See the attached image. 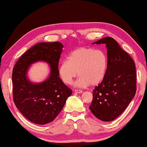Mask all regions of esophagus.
I'll use <instances>...</instances> for the list:
<instances>
[{"label":"esophagus","mask_w":147,"mask_h":147,"mask_svg":"<svg viewBox=\"0 0 147 147\" xmlns=\"http://www.w3.org/2000/svg\"><path fill=\"white\" fill-rule=\"evenodd\" d=\"M74 92H76V93H82V91L80 90V89H74Z\"/></svg>","instance_id":"obj_1"}]
</instances>
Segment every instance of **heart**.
<instances>
[{
  "mask_svg": "<svg viewBox=\"0 0 147 147\" xmlns=\"http://www.w3.org/2000/svg\"><path fill=\"white\" fill-rule=\"evenodd\" d=\"M107 67L108 58L104 51L80 47L70 53L67 60L61 63L58 72L65 84H71L78 72L80 77L77 86H96L105 77Z\"/></svg>",
  "mask_w": 147,
  "mask_h": 147,
  "instance_id": "heart-1",
  "label": "heart"
}]
</instances>
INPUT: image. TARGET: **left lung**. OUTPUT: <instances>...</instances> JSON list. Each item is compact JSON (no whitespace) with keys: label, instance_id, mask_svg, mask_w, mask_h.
Returning a JSON list of instances; mask_svg holds the SVG:
<instances>
[{"label":"left lung","instance_id":"left-lung-1","mask_svg":"<svg viewBox=\"0 0 147 147\" xmlns=\"http://www.w3.org/2000/svg\"><path fill=\"white\" fill-rule=\"evenodd\" d=\"M94 44H106L108 67L105 77L92 91L89 109L98 119L109 122L124 111L136 94L135 63L112 37L103 38Z\"/></svg>","mask_w":147,"mask_h":147}]
</instances>
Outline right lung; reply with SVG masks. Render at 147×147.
<instances>
[{"mask_svg": "<svg viewBox=\"0 0 147 147\" xmlns=\"http://www.w3.org/2000/svg\"><path fill=\"white\" fill-rule=\"evenodd\" d=\"M63 44L59 42L35 44L20 57L12 74L15 105L33 123L44 125L52 122L63 108L72 91L59 77L58 63ZM39 61L50 65L49 77L40 83H33L27 77L32 64Z\"/></svg>", "mask_w": 147, "mask_h": 147, "instance_id": "obj_1", "label": "right lung"}]
</instances>
